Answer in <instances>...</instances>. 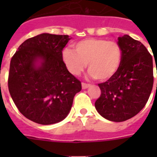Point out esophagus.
Here are the masks:
<instances>
[{
	"label": "esophagus",
	"instance_id": "34e87169",
	"mask_svg": "<svg viewBox=\"0 0 157 157\" xmlns=\"http://www.w3.org/2000/svg\"><path fill=\"white\" fill-rule=\"evenodd\" d=\"M91 86L90 84H86V83H82V89L83 90H86V89L90 88Z\"/></svg>",
	"mask_w": 157,
	"mask_h": 157
}]
</instances>
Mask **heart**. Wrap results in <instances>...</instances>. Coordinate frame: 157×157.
<instances>
[{
    "label": "heart",
    "instance_id": "obj_1",
    "mask_svg": "<svg viewBox=\"0 0 157 157\" xmlns=\"http://www.w3.org/2000/svg\"><path fill=\"white\" fill-rule=\"evenodd\" d=\"M73 50L65 49L63 60L68 71L78 76L88 64L89 75L99 81H107L116 76L122 62L121 45L114 40L88 38L74 45Z\"/></svg>",
    "mask_w": 157,
    "mask_h": 157
}]
</instances>
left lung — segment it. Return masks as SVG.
<instances>
[{"label": "left lung", "instance_id": "1", "mask_svg": "<svg viewBox=\"0 0 157 157\" xmlns=\"http://www.w3.org/2000/svg\"><path fill=\"white\" fill-rule=\"evenodd\" d=\"M117 43L123 54L121 65L114 77L98 84L101 95L95 108L105 119L121 122L138 114L148 100L153 86V62L147 48L129 35L118 37Z\"/></svg>", "mask_w": 157, "mask_h": 157}]
</instances>
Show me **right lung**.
<instances>
[{
  "instance_id": "right-lung-1",
  "label": "right lung",
  "mask_w": 157,
  "mask_h": 157,
  "mask_svg": "<svg viewBox=\"0 0 157 157\" xmlns=\"http://www.w3.org/2000/svg\"><path fill=\"white\" fill-rule=\"evenodd\" d=\"M67 35L42 33L26 40L10 61L8 87L13 103L33 122L52 124L65 119L81 81L63 60Z\"/></svg>"
}]
</instances>
